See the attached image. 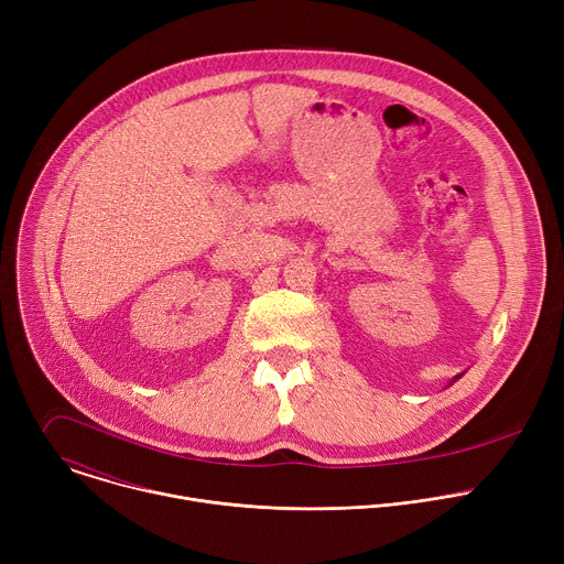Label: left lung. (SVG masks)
Segmentation results:
<instances>
[{
	"mask_svg": "<svg viewBox=\"0 0 564 564\" xmlns=\"http://www.w3.org/2000/svg\"><path fill=\"white\" fill-rule=\"evenodd\" d=\"M459 377H462V375H457V377H455V379H459ZM455 379H453V381H451V383H455Z\"/></svg>",
	"mask_w": 564,
	"mask_h": 564,
	"instance_id": "1",
	"label": "left lung"
}]
</instances>
